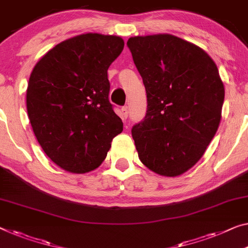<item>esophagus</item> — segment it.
Returning a JSON list of instances; mask_svg holds the SVG:
<instances>
[{"instance_id":"34e87169","label":"esophagus","mask_w":248,"mask_h":248,"mask_svg":"<svg viewBox=\"0 0 248 248\" xmlns=\"http://www.w3.org/2000/svg\"><path fill=\"white\" fill-rule=\"evenodd\" d=\"M122 115H123V119H127V116H128V108H127V106H124V108H122Z\"/></svg>"}]
</instances>
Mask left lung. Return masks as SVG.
<instances>
[{
    "mask_svg": "<svg viewBox=\"0 0 248 248\" xmlns=\"http://www.w3.org/2000/svg\"><path fill=\"white\" fill-rule=\"evenodd\" d=\"M147 96L132 136L144 165L177 176L195 165L218 128L224 84L206 52L170 34L127 41Z\"/></svg>",
    "mask_w": 248,
    "mask_h": 248,
    "instance_id": "1",
    "label": "left lung"
}]
</instances>
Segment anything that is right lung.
Returning <instances> with one entry per match:
<instances>
[{
    "label": "right lung",
    "mask_w": 248,
    "mask_h": 248,
    "mask_svg": "<svg viewBox=\"0 0 248 248\" xmlns=\"http://www.w3.org/2000/svg\"><path fill=\"white\" fill-rule=\"evenodd\" d=\"M124 48L119 36L87 33L62 42L34 66L26 108L51 161L71 173L101 165L123 122L108 101V70Z\"/></svg>",
    "instance_id": "add662e5"
}]
</instances>
